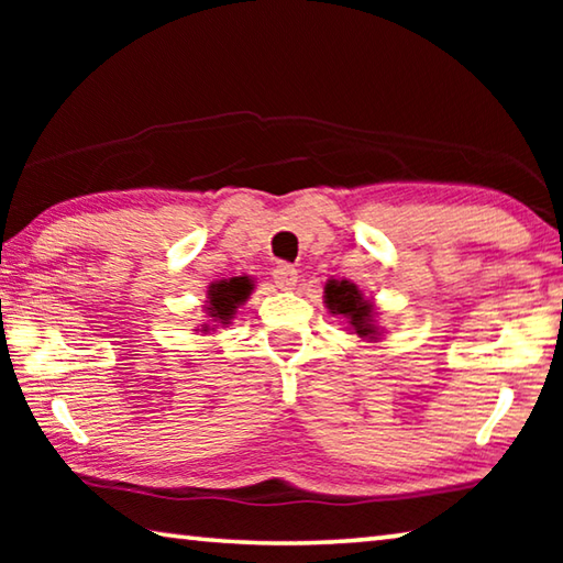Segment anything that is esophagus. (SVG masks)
I'll return each mask as SVG.
<instances>
[{
  "label": "esophagus",
  "instance_id": "1",
  "mask_svg": "<svg viewBox=\"0 0 563 563\" xmlns=\"http://www.w3.org/2000/svg\"><path fill=\"white\" fill-rule=\"evenodd\" d=\"M273 280L278 285L280 290H290L295 283H298V271L292 268L290 263H278L273 268Z\"/></svg>",
  "mask_w": 563,
  "mask_h": 563
}]
</instances>
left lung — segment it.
I'll return each mask as SVG.
<instances>
[{
    "instance_id": "1",
    "label": "left lung",
    "mask_w": 563,
    "mask_h": 563,
    "mask_svg": "<svg viewBox=\"0 0 563 563\" xmlns=\"http://www.w3.org/2000/svg\"><path fill=\"white\" fill-rule=\"evenodd\" d=\"M325 302L332 316H342L350 320L352 330L360 338H375L377 330L373 325V305L362 298L355 283L350 280H330L325 285Z\"/></svg>"
}]
</instances>
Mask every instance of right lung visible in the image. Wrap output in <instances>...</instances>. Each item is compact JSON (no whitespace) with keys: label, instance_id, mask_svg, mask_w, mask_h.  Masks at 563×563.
Listing matches in <instances>:
<instances>
[{"label":"right lung","instance_id":"obj_1","mask_svg":"<svg viewBox=\"0 0 563 563\" xmlns=\"http://www.w3.org/2000/svg\"><path fill=\"white\" fill-rule=\"evenodd\" d=\"M253 290V283L251 278H231V280H221L211 285V290H208V312H211V318L223 322L228 325V320L235 316V308L241 302H245L247 295Z\"/></svg>","mask_w":563,"mask_h":563}]
</instances>
